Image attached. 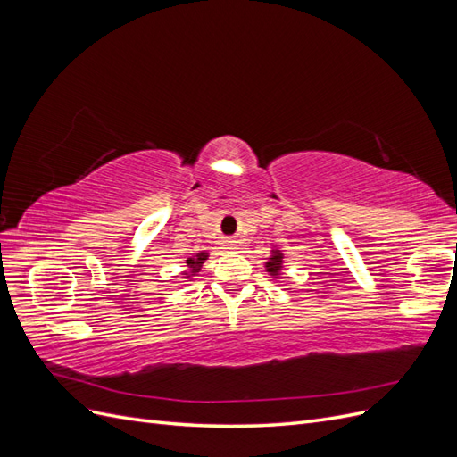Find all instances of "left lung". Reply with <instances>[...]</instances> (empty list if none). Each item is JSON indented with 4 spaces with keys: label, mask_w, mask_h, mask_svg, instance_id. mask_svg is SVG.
<instances>
[{
    "label": "left lung",
    "mask_w": 457,
    "mask_h": 457,
    "mask_svg": "<svg viewBox=\"0 0 457 457\" xmlns=\"http://www.w3.org/2000/svg\"><path fill=\"white\" fill-rule=\"evenodd\" d=\"M265 270L272 276L274 280H278L284 274V253L280 247H272L270 257L265 261Z\"/></svg>",
    "instance_id": "obj_1"
}]
</instances>
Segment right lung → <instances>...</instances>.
<instances>
[{"mask_svg": "<svg viewBox=\"0 0 457 457\" xmlns=\"http://www.w3.org/2000/svg\"><path fill=\"white\" fill-rule=\"evenodd\" d=\"M207 257H210V253H207V252H200V253H195L192 257H188V259H187V270L181 272L183 278L190 280L192 276H196V274L200 272V269H202V265H204Z\"/></svg>", "mask_w": 457, "mask_h": 457, "instance_id": "right-lung-1", "label": "right lung"}]
</instances>
